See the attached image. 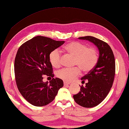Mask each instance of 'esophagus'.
Wrapping results in <instances>:
<instances>
[{
	"mask_svg": "<svg viewBox=\"0 0 129 129\" xmlns=\"http://www.w3.org/2000/svg\"><path fill=\"white\" fill-rule=\"evenodd\" d=\"M69 84V83L67 82V81H64V85H68Z\"/></svg>",
	"mask_w": 129,
	"mask_h": 129,
	"instance_id": "esophagus-1",
	"label": "esophagus"
}]
</instances>
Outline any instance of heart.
Here are the masks:
<instances>
[{
  "mask_svg": "<svg viewBox=\"0 0 129 129\" xmlns=\"http://www.w3.org/2000/svg\"><path fill=\"white\" fill-rule=\"evenodd\" d=\"M64 49L68 53L75 56V65L72 68H63L57 72V76L67 82H71L80 74V69L84 72H89L95 68L98 61L97 50L93 47H88L83 43L72 41L64 46ZM49 61L54 68L61 65V55L57 49L51 51L49 54Z\"/></svg>",
  "mask_w": 129,
  "mask_h": 129,
  "instance_id": "b5f03b06",
  "label": "heart"
}]
</instances>
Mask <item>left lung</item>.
I'll return each instance as SVG.
<instances>
[{"label": "left lung", "mask_w": 129, "mask_h": 129, "mask_svg": "<svg viewBox=\"0 0 129 129\" xmlns=\"http://www.w3.org/2000/svg\"><path fill=\"white\" fill-rule=\"evenodd\" d=\"M93 43L99 50L97 64L81 78L80 91L73 95L76 103L84 107L96 106L107 96L112 86L115 74V61L113 52L107 43L92 36L79 37Z\"/></svg>", "instance_id": "8db88e82"}]
</instances>
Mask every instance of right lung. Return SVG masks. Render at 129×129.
Returning a JSON list of instances; mask_svg holds the SVG:
<instances>
[{
    "label": "right lung",
    "mask_w": 129,
    "mask_h": 129,
    "mask_svg": "<svg viewBox=\"0 0 129 129\" xmlns=\"http://www.w3.org/2000/svg\"><path fill=\"white\" fill-rule=\"evenodd\" d=\"M65 42L44 36H37L18 49L14 62V72L18 89L24 99L32 105L42 107L52 102L64 83L53 78L52 65L49 54ZM45 75L52 79L43 82Z\"/></svg>",
    "instance_id": "1"
}]
</instances>
